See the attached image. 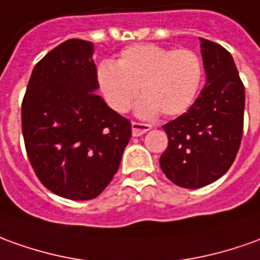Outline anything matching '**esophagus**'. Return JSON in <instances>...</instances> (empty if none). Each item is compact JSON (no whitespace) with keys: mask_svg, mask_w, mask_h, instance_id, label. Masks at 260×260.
I'll use <instances>...</instances> for the list:
<instances>
[{"mask_svg":"<svg viewBox=\"0 0 260 260\" xmlns=\"http://www.w3.org/2000/svg\"><path fill=\"white\" fill-rule=\"evenodd\" d=\"M150 128H151V124H147V123H139V121H133L132 123V133H133L134 137L144 134Z\"/></svg>","mask_w":260,"mask_h":260,"instance_id":"1","label":"esophagus"}]
</instances>
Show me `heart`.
Returning a JSON list of instances; mask_svg holds the SVG:
<instances>
[{
    "mask_svg": "<svg viewBox=\"0 0 260 260\" xmlns=\"http://www.w3.org/2000/svg\"><path fill=\"white\" fill-rule=\"evenodd\" d=\"M204 68L192 49H171L153 44L128 46L116 63L105 60L96 69V82L114 112L126 113L139 93L137 114L166 117L185 113L201 87Z\"/></svg>",
    "mask_w": 260,
    "mask_h": 260,
    "instance_id": "1",
    "label": "heart"
}]
</instances>
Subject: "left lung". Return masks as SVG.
Returning a JSON list of instances; mask_svg holds the SVG:
<instances>
[{
    "label": "left lung",
    "mask_w": 260,
    "mask_h": 260,
    "mask_svg": "<svg viewBox=\"0 0 260 260\" xmlns=\"http://www.w3.org/2000/svg\"><path fill=\"white\" fill-rule=\"evenodd\" d=\"M207 83L187 113L168 121V147L160 167L182 188H201L221 178L235 160L243 133L245 87L223 46L201 38Z\"/></svg>",
    "instance_id": "left-lung-1"
}]
</instances>
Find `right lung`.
Masks as SVG:
<instances>
[{
  "label": "right lung",
  "instance_id": "add662e5",
  "mask_svg": "<svg viewBox=\"0 0 260 260\" xmlns=\"http://www.w3.org/2000/svg\"><path fill=\"white\" fill-rule=\"evenodd\" d=\"M93 44L69 39L38 62L26 86L22 134L39 181L53 194L93 200L117 173L130 120L96 94Z\"/></svg>",
  "mask_w": 260,
  "mask_h": 260
}]
</instances>
